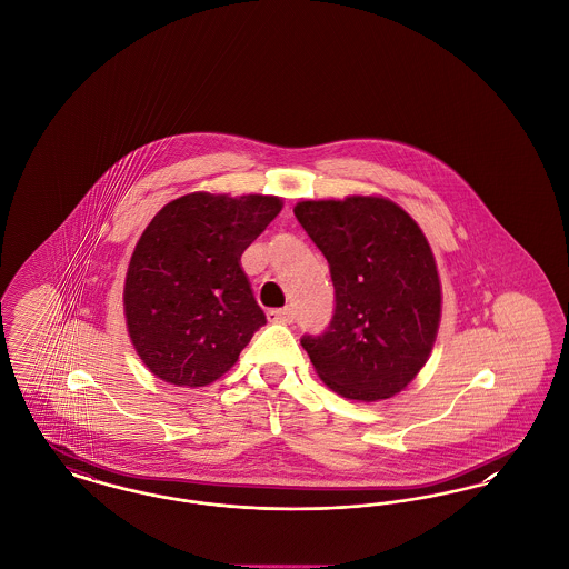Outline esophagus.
<instances>
[{
    "instance_id": "obj_1",
    "label": "esophagus",
    "mask_w": 569,
    "mask_h": 569,
    "mask_svg": "<svg viewBox=\"0 0 569 569\" xmlns=\"http://www.w3.org/2000/svg\"><path fill=\"white\" fill-rule=\"evenodd\" d=\"M269 320L277 322V325H292L295 322V311L290 307L272 309V311H269Z\"/></svg>"
}]
</instances>
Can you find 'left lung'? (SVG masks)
Returning <instances> with one entry per match:
<instances>
[{"label":"left lung","instance_id":"obj_1","mask_svg":"<svg viewBox=\"0 0 569 569\" xmlns=\"http://www.w3.org/2000/svg\"><path fill=\"white\" fill-rule=\"evenodd\" d=\"M295 216L325 253L335 286L330 325L300 346L341 397H395L429 360L441 318L427 237L399 204L378 196L305 200Z\"/></svg>","mask_w":569,"mask_h":569}]
</instances>
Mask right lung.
I'll list each match as a JSON object with an SVG mask.
<instances>
[{
    "label": "right lung",
    "instance_id": "right-lung-1",
    "mask_svg": "<svg viewBox=\"0 0 569 569\" xmlns=\"http://www.w3.org/2000/svg\"><path fill=\"white\" fill-rule=\"evenodd\" d=\"M281 211L277 196L193 191L168 202L136 243L123 309L147 369L174 386H207L267 325L241 256Z\"/></svg>",
    "mask_w": 569,
    "mask_h": 569
}]
</instances>
